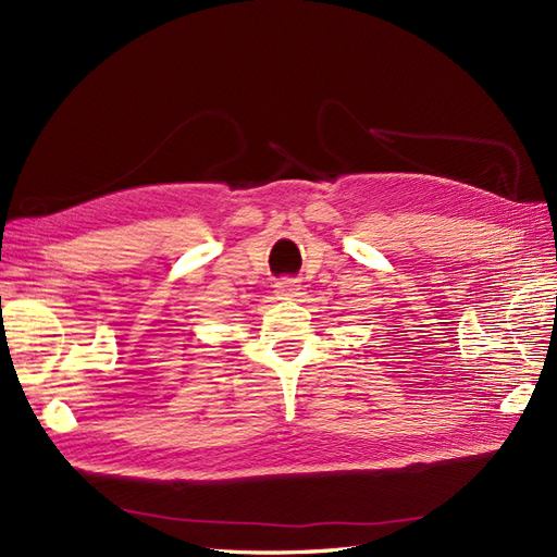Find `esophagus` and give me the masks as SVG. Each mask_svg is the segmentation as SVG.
Returning <instances> with one entry per match:
<instances>
[{"mask_svg": "<svg viewBox=\"0 0 557 557\" xmlns=\"http://www.w3.org/2000/svg\"><path fill=\"white\" fill-rule=\"evenodd\" d=\"M274 288H276V295H278L281 299H290V297L299 295L301 285H299L297 278H281V281H276Z\"/></svg>", "mask_w": 557, "mask_h": 557, "instance_id": "1", "label": "esophagus"}]
</instances>
